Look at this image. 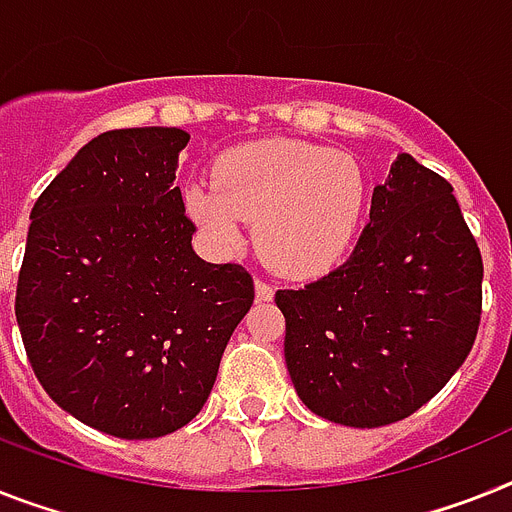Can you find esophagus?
<instances>
[{
    "label": "esophagus",
    "instance_id": "obj_1",
    "mask_svg": "<svg viewBox=\"0 0 512 512\" xmlns=\"http://www.w3.org/2000/svg\"><path fill=\"white\" fill-rule=\"evenodd\" d=\"M273 294H276V289H273L270 283H265V281H260V278H257V281H255L257 302H270V299H273Z\"/></svg>",
    "mask_w": 512,
    "mask_h": 512
}]
</instances>
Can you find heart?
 <instances>
[{
	"instance_id": "b5f03b06",
	"label": "heart",
	"mask_w": 512,
	"mask_h": 512,
	"mask_svg": "<svg viewBox=\"0 0 512 512\" xmlns=\"http://www.w3.org/2000/svg\"><path fill=\"white\" fill-rule=\"evenodd\" d=\"M213 184L184 197L200 231L231 252L244 244V221H255L263 260L291 278L322 276L349 255L369 197L354 156L283 137L229 150Z\"/></svg>"
}]
</instances>
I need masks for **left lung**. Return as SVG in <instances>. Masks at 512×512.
Listing matches in <instances>:
<instances>
[{
  "instance_id": "obj_1",
  "label": "left lung",
  "mask_w": 512,
  "mask_h": 512,
  "mask_svg": "<svg viewBox=\"0 0 512 512\" xmlns=\"http://www.w3.org/2000/svg\"><path fill=\"white\" fill-rule=\"evenodd\" d=\"M484 265L440 174L401 153L341 268L281 289L286 367L312 414L385 427L422 409L474 346Z\"/></svg>"
}]
</instances>
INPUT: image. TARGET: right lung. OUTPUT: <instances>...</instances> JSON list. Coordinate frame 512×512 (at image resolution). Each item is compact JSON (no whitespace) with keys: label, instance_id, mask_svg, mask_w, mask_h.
<instances>
[{"label":"right lung","instance_id":"right-lung-1","mask_svg":"<svg viewBox=\"0 0 512 512\" xmlns=\"http://www.w3.org/2000/svg\"><path fill=\"white\" fill-rule=\"evenodd\" d=\"M190 135L132 127L77 150L30 210L15 315L51 401L153 440L192 422L255 302L242 265L205 263L174 184Z\"/></svg>","mask_w":512,"mask_h":512}]
</instances>
